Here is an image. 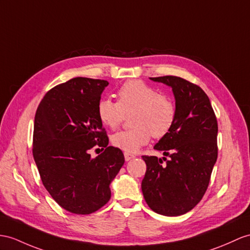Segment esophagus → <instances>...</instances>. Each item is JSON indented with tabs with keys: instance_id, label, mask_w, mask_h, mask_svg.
<instances>
[{
	"instance_id": "obj_1",
	"label": "esophagus",
	"mask_w": 250,
	"mask_h": 250,
	"mask_svg": "<svg viewBox=\"0 0 250 250\" xmlns=\"http://www.w3.org/2000/svg\"><path fill=\"white\" fill-rule=\"evenodd\" d=\"M124 156H125V160L126 161H129V160H131L132 158H135V155H132V154H130V153H124Z\"/></svg>"
}]
</instances>
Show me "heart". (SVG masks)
I'll list each match as a JSON object with an SVG mask.
<instances>
[{"instance_id":"heart-1","label":"heart","mask_w":250,"mask_h":250,"mask_svg":"<svg viewBox=\"0 0 250 250\" xmlns=\"http://www.w3.org/2000/svg\"><path fill=\"white\" fill-rule=\"evenodd\" d=\"M130 115L131 128L111 137V143L126 153H135L150 138L161 139L172 130L177 117V108L168 95L140 81L125 83L118 91V102L103 99L97 104L101 123L115 129Z\"/></svg>"}]
</instances>
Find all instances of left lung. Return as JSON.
I'll list each match as a JSON object with an SVG mask.
<instances>
[{"mask_svg": "<svg viewBox=\"0 0 250 250\" xmlns=\"http://www.w3.org/2000/svg\"><path fill=\"white\" fill-rule=\"evenodd\" d=\"M150 79L172 87L177 117L172 130L154 147L169 159L142 156V192L158 214L178 216L192 210L208 188L217 159V120L208 95L197 84L172 75Z\"/></svg>", "mask_w": 250, "mask_h": 250, "instance_id": "left-lung-1", "label": "left lung"}]
</instances>
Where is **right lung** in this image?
Instances as JSON below:
<instances>
[{
  "label": "right lung",
  "mask_w": 250,
  "mask_h": 250,
  "mask_svg": "<svg viewBox=\"0 0 250 250\" xmlns=\"http://www.w3.org/2000/svg\"><path fill=\"white\" fill-rule=\"evenodd\" d=\"M108 82L75 77L48 90L35 115L33 156L42 184L62 208L90 214L111 197L109 185L125 162L97 117ZM104 151L91 158L89 149Z\"/></svg>",
  "instance_id": "right-lung-1"
}]
</instances>
